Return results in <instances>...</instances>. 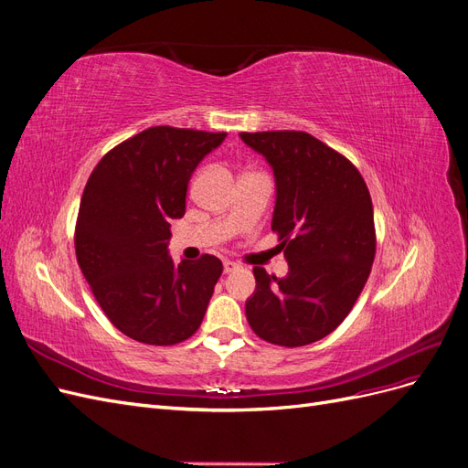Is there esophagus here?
Listing matches in <instances>:
<instances>
[{
    "mask_svg": "<svg viewBox=\"0 0 468 468\" xmlns=\"http://www.w3.org/2000/svg\"><path fill=\"white\" fill-rule=\"evenodd\" d=\"M236 269H239V263H236L232 260L224 261V273H232V271H236Z\"/></svg>",
    "mask_w": 468,
    "mask_h": 468,
    "instance_id": "obj_1",
    "label": "esophagus"
}]
</instances>
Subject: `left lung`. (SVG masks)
Segmentation results:
<instances>
[{
    "label": "left lung",
    "instance_id": "obj_1",
    "mask_svg": "<svg viewBox=\"0 0 468 468\" xmlns=\"http://www.w3.org/2000/svg\"><path fill=\"white\" fill-rule=\"evenodd\" d=\"M275 176L271 230L289 273L253 267L246 318L275 346H308L332 334L361 294L375 260L373 203L357 167L299 131L242 133Z\"/></svg>",
    "mask_w": 468,
    "mask_h": 468
}]
</instances>
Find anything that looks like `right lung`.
Masks as SVG:
<instances>
[{"label": "right lung", "instance_id": "add662e5", "mask_svg": "<svg viewBox=\"0 0 468 468\" xmlns=\"http://www.w3.org/2000/svg\"><path fill=\"white\" fill-rule=\"evenodd\" d=\"M226 133L152 126L95 165L78 212L76 256L117 330L148 346L191 337L222 275L215 256H169V222L186 215L193 172Z\"/></svg>", "mask_w": 468, "mask_h": 468}]
</instances>
